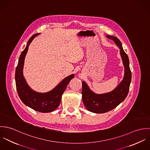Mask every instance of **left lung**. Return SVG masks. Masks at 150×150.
I'll list each match as a JSON object with an SVG mask.
<instances>
[{
  "instance_id": "1",
  "label": "left lung",
  "mask_w": 150,
  "mask_h": 150,
  "mask_svg": "<svg viewBox=\"0 0 150 150\" xmlns=\"http://www.w3.org/2000/svg\"><path fill=\"white\" fill-rule=\"evenodd\" d=\"M120 49V54L125 68L124 76L121 82L112 91L97 94L92 91L85 81L82 82V99L86 108L95 113H105L118 106L127 98L131 83L132 73L127 54L124 51L120 40L115 36L107 35Z\"/></svg>"
}]
</instances>
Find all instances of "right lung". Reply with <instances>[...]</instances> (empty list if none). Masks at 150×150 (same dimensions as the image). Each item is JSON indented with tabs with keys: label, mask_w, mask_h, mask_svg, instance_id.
Instances as JSON below:
<instances>
[{
	"label": "right lung",
	"mask_w": 150,
	"mask_h": 150,
	"mask_svg": "<svg viewBox=\"0 0 150 150\" xmlns=\"http://www.w3.org/2000/svg\"><path fill=\"white\" fill-rule=\"evenodd\" d=\"M40 34L39 33L33 35L22 52L16 69L15 79L18 96L26 106L39 112H50L59 106L62 95L70 81L74 78V74H73L66 77L53 89L45 93L36 92L28 86L23 75L24 60L29 44L36 36Z\"/></svg>",
	"instance_id": "add662e5"
}]
</instances>
